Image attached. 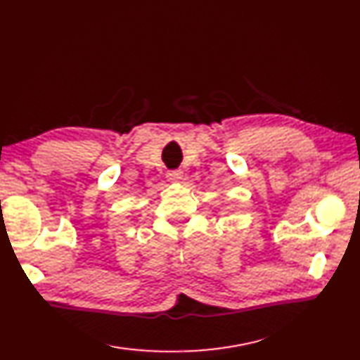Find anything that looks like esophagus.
I'll return each mask as SVG.
<instances>
[{"label": "esophagus", "instance_id": "obj_1", "mask_svg": "<svg viewBox=\"0 0 360 360\" xmlns=\"http://www.w3.org/2000/svg\"><path fill=\"white\" fill-rule=\"evenodd\" d=\"M182 176H184L182 170H170V172L167 173V179H169L170 182H178V181L182 179Z\"/></svg>", "mask_w": 360, "mask_h": 360}]
</instances>
